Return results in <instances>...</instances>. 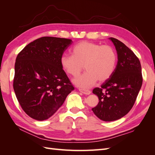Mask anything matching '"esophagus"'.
<instances>
[{
  "label": "esophagus",
  "instance_id": "34e87169",
  "mask_svg": "<svg viewBox=\"0 0 155 155\" xmlns=\"http://www.w3.org/2000/svg\"><path fill=\"white\" fill-rule=\"evenodd\" d=\"M79 92H81L83 94H87V95L90 94L91 93V91L86 90V89H81V88H79Z\"/></svg>",
  "mask_w": 155,
  "mask_h": 155
}]
</instances>
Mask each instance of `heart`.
Masks as SVG:
<instances>
[{"mask_svg": "<svg viewBox=\"0 0 155 155\" xmlns=\"http://www.w3.org/2000/svg\"><path fill=\"white\" fill-rule=\"evenodd\" d=\"M116 61V54L112 46L82 41L74 46L72 55H63L60 63L64 71L75 78L80 74L84 66L86 72L73 82L79 87L88 88L97 80H108L114 73Z\"/></svg>", "mask_w": 155, "mask_h": 155, "instance_id": "1", "label": "heart"}]
</instances>
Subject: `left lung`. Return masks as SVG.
<instances>
[{
  "instance_id": "8db88e82",
  "label": "left lung",
  "mask_w": 155,
  "mask_h": 155,
  "mask_svg": "<svg viewBox=\"0 0 155 155\" xmlns=\"http://www.w3.org/2000/svg\"><path fill=\"white\" fill-rule=\"evenodd\" d=\"M114 45L118 63L111 77L92 92L99 103L92 109L94 114L105 121L117 120L132 109L142 85V67L139 59L122 42L109 38Z\"/></svg>"
}]
</instances>
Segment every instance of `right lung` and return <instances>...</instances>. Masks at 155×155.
Returning <instances> with one entry per match:
<instances>
[{
	"label": "right lung",
	"instance_id": "right-lung-1",
	"mask_svg": "<svg viewBox=\"0 0 155 155\" xmlns=\"http://www.w3.org/2000/svg\"><path fill=\"white\" fill-rule=\"evenodd\" d=\"M72 43L68 39L43 37L17 55L13 89L22 109L31 118L48 119L74 89L60 63Z\"/></svg>",
	"mask_w": 155,
	"mask_h": 155
}]
</instances>
